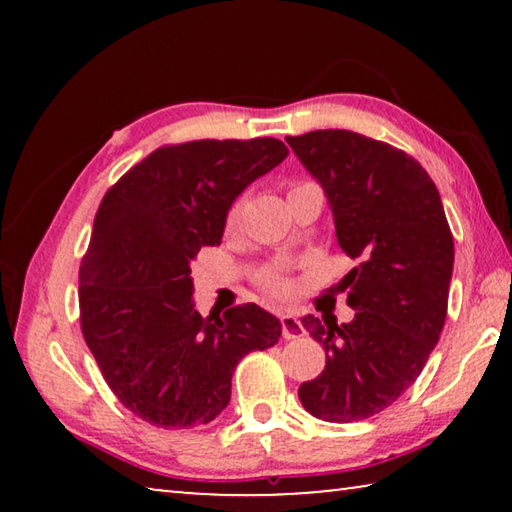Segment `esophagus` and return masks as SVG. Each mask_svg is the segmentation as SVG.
<instances>
[{"mask_svg": "<svg viewBox=\"0 0 512 512\" xmlns=\"http://www.w3.org/2000/svg\"><path fill=\"white\" fill-rule=\"evenodd\" d=\"M282 323V336L284 339H300V336H305V327H302V323L298 320L296 314H284L280 318Z\"/></svg>", "mask_w": 512, "mask_h": 512, "instance_id": "34e87169", "label": "esophagus"}]
</instances>
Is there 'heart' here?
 Masks as SVG:
<instances>
[{"mask_svg": "<svg viewBox=\"0 0 512 512\" xmlns=\"http://www.w3.org/2000/svg\"><path fill=\"white\" fill-rule=\"evenodd\" d=\"M239 210H241V205L239 203H235L228 210V225H232L235 223L237 219H239ZM262 287L268 291V293H273V296H284V293H289V280L287 277H284L282 273H277V271H271V273H266L264 277H262Z\"/></svg>", "mask_w": 512, "mask_h": 512, "instance_id": "1", "label": "heart"}]
</instances>
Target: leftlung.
<instances>
[{"label": "left lung", "mask_w": 512, "mask_h": 512, "mask_svg": "<svg viewBox=\"0 0 512 512\" xmlns=\"http://www.w3.org/2000/svg\"><path fill=\"white\" fill-rule=\"evenodd\" d=\"M323 187L339 246L359 266L343 277L350 323L305 316L327 363L298 388L325 422H357L409 388L436 348L447 316L454 239L443 201L418 160L352 131L287 137Z\"/></svg>", "instance_id": "obj_1"}]
</instances>
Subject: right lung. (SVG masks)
I'll return each mask as SVG.
<instances>
[{
  "label": "right lung",
  "mask_w": 512,
  "mask_h": 512,
  "mask_svg": "<svg viewBox=\"0 0 512 512\" xmlns=\"http://www.w3.org/2000/svg\"><path fill=\"white\" fill-rule=\"evenodd\" d=\"M287 155L273 137L162 146L103 196L79 271L81 329L137 418L207 424L230 402L237 363L280 341V318L253 302L223 318L198 314L192 262L221 244L237 196Z\"/></svg>",
  "instance_id": "obj_1"
}]
</instances>
